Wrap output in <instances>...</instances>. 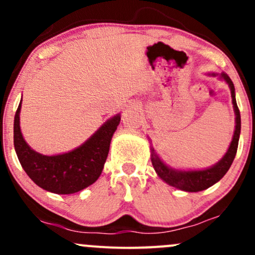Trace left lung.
Here are the masks:
<instances>
[{"instance_id": "obj_1", "label": "left lung", "mask_w": 255, "mask_h": 255, "mask_svg": "<svg viewBox=\"0 0 255 255\" xmlns=\"http://www.w3.org/2000/svg\"><path fill=\"white\" fill-rule=\"evenodd\" d=\"M209 75L210 77H218L221 80H224L228 84L231 93L234 113H235V130H234L233 140H231L229 148L225 152L224 156L222 157V159H219L216 164L209 166L206 169L182 170V169H175L166 165L158 156L157 152L152 147V145L150 146L151 162L158 176L162 178L165 183H168L169 186L175 187V188L181 189V191L184 192H200L217 183L227 174V171L229 170L230 165L233 164L234 158L236 156V151H238L240 133H241V116H240V110L238 104H236L235 87H234L233 81H231V79L227 73H221V74L209 73Z\"/></svg>"}]
</instances>
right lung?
Returning a JSON list of instances; mask_svg holds the SVG:
<instances>
[{
	"mask_svg": "<svg viewBox=\"0 0 255 255\" xmlns=\"http://www.w3.org/2000/svg\"><path fill=\"white\" fill-rule=\"evenodd\" d=\"M21 101L14 118V148L28 177L37 186L55 194H73L98 180L121 115L105 121L84 144L64 153L45 156L31 148L20 129Z\"/></svg>",
	"mask_w": 255,
	"mask_h": 255,
	"instance_id": "obj_1",
	"label": "right lung"
}]
</instances>
